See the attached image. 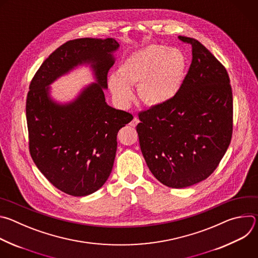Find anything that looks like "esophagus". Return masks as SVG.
Listing matches in <instances>:
<instances>
[{"label": "esophagus", "mask_w": 258, "mask_h": 258, "mask_svg": "<svg viewBox=\"0 0 258 258\" xmlns=\"http://www.w3.org/2000/svg\"><path fill=\"white\" fill-rule=\"evenodd\" d=\"M138 123H139V119H138L137 117H134V119L131 121V123H130V124H131L132 126H134V127H135Z\"/></svg>", "instance_id": "34e87169"}]
</instances>
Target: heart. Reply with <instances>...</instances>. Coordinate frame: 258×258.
Returning <instances> with one entry per match:
<instances>
[{
    "label": "heart",
    "mask_w": 258,
    "mask_h": 258,
    "mask_svg": "<svg viewBox=\"0 0 258 258\" xmlns=\"http://www.w3.org/2000/svg\"><path fill=\"white\" fill-rule=\"evenodd\" d=\"M186 57L177 48L150 45L134 52L111 75L108 85L115 99L128 104L138 86L140 98L147 104L161 105L175 97L182 85Z\"/></svg>",
    "instance_id": "obj_1"
}]
</instances>
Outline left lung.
I'll return each mask as SVG.
<instances>
[{
	"mask_svg": "<svg viewBox=\"0 0 258 258\" xmlns=\"http://www.w3.org/2000/svg\"><path fill=\"white\" fill-rule=\"evenodd\" d=\"M180 90L169 102L140 113V147L153 175L169 188L207 178L227 152L233 132V94L226 68L197 40Z\"/></svg>",
	"mask_w": 258,
	"mask_h": 258,
	"instance_id": "obj_1",
	"label": "left lung"
}]
</instances>
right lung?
<instances>
[{
	"mask_svg": "<svg viewBox=\"0 0 258 258\" xmlns=\"http://www.w3.org/2000/svg\"><path fill=\"white\" fill-rule=\"evenodd\" d=\"M119 47L112 38L69 41L43 62L30 83L26 120L31 158L68 195L88 196L104 185L113 167L117 133L133 119L105 101L107 73ZM82 66L90 68L94 83L70 101L54 99L50 85Z\"/></svg>",
	"mask_w": 258,
	"mask_h": 258,
	"instance_id": "right-lung-1",
	"label": "right lung"
}]
</instances>
